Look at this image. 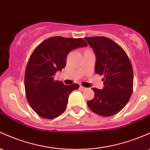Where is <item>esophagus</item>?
Returning <instances> with one entry per match:
<instances>
[{
	"instance_id": "1",
	"label": "esophagus",
	"mask_w": 150,
	"mask_h": 150,
	"mask_svg": "<svg viewBox=\"0 0 150 150\" xmlns=\"http://www.w3.org/2000/svg\"><path fill=\"white\" fill-rule=\"evenodd\" d=\"M80 90H86V88H85V87L83 86V85H80Z\"/></svg>"
}]
</instances>
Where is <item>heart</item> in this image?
<instances>
[{"instance_id": "b5f03b06", "label": "heart", "mask_w": 150, "mask_h": 150, "mask_svg": "<svg viewBox=\"0 0 150 150\" xmlns=\"http://www.w3.org/2000/svg\"><path fill=\"white\" fill-rule=\"evenodd\" d=\"M91 52V51L89 50H85V51H84V53H85V52Z\"/></svg>"}]
</instances>
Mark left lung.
Instances as JSON below:
<instances>
[{"label":"left lung","instance_id":"obj_1","mask_svg":"<svg viewBox=\"0 0 150 150\" xmlns=\"http://www.w3.org/2000/svg\"><path fill=\"white\" fill-rule=\"evenodd\" d=\"M96 55L95 72L103 75L104 88H93V100L87 102L96 114L109 117L119 112L129 102L133 91V70L130 60L120 45L103 36L85 38Z\"/></svg>","mask_w":150,"mask_h":150}]
</instances>
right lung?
<instances>
[{"label":"right lung","mask_w":150,"mask_h":150,"mask_svg":"<svg viewBox=\"0 0 150 150\" xmlns=\"http://www.w3.org/2000/svg\"><path fill=\"white\" fill-rule=\"evenodd\" d=\"M87 45L83 38L55 36L35 47L26 65L24 83L26 98L38 115L54 119L65 112L69 95L80 86L64 85L55 80V75L65 67L70 51Z\"/></svg>","instance_id":"1"}]
</instances>
